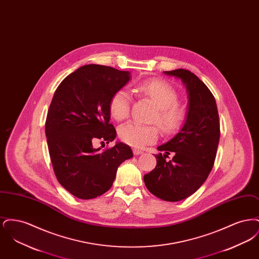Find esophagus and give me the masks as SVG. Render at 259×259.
<instances>
[{
  "mask_svg": "<svg viewBox=\"0 0 259 259\" xmlns=\"http://www.w3.org/2000/svg\"><path fill=\"white\" fill-rule=\"evenodd\" d=\"M133 153H134L135 155H140V154H142V153H143V151H142V150H140V149H137V148H135V149L133 150Z\"/></svg>",
  "mask_w": 259,
  "mask_h": 259,
  "instance_id": "34e87169",
  "label": "esophagus"
}]
</instances>
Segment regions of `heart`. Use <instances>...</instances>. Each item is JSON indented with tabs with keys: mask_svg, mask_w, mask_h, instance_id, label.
Returning <instances> with one entry per match:
<instances>
[{
	"mask_svg": "<svg viewBox=\"0 0 259 259\" xmlns=\"http://www.w3.org/2000/svg\"><path fill=\"white\" fill-rule=\"evenodd\" d=\"M139 92L151 99L157 106V111L152 121L157 122L166 134L179 131L186 119V110L179 104V92L171 83L162 79H149L139 83ZM132 98L126 89H119L110 100V112L115 120L128 117L131 110ZM119 138L134 148H144L158 140L159 129L155 125H144L135 121L123 124L118 129Z\"/></svg>",
	"mask_w": 259,
	"mask_h": 259,
	"instance_id": "b5f03b06",
	"label": "heart"
}]
</instances>
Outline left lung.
I'll return each mask as SVG.
<instances>
[{"label":"left lung","instance_id":"8db88e82","mask_svg":"<svg viewBox=\"0 0 259 259\" xmlns=\"http://www.w3.org/2000/svg\"><path fill=\"white\" fill-rule=\"evenodd\" d=\"M185 83L189 98L188 112L182 130L155 154L156 167L144 176L145 185L156 197L177 202L189 197L207 180L212 169L221 137L215 99L207 85L188 70L164 72ZM172 152L171 161L165 157Z\"/></svg>","mask_w":259,"mask_h":259}]
</instances>
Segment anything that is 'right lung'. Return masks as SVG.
Here are the masks:
<instances>
[{
    "instance_id": "1",
    "label": "right lung",
    "mask_w": 259,
    "mask_h": 259,
    "mask_svg": "<svg viewBox=\"0 0 259 259\" xmlns=\"http://www.w3.org/2000/svg\"><path fill=\"white\" fill-rule=\"evenodd\" d=\"M129 79V72L85 65L65 77L53 95L46 121L50 160L60 185L75 197L107 192L119 165L133 157L123 143L102 151L92 145L96 140L109 144L116 137L110 100Z\"/></svg>"
}]
</instances>
